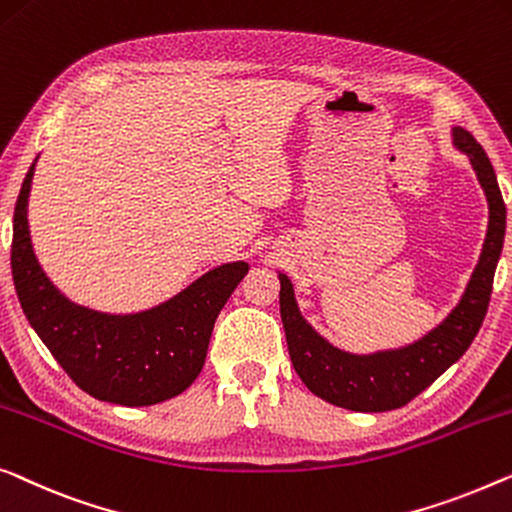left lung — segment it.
<instances>
[{
    "mask_svg": "<svg viewBox=\"0 0 512 512\" xmlns=\"http://www.w3.org/2000/svg\"><path fill=\"white\" fill-rule=\"evenodd\" d=\"M453 145L469 157L490 205V221L478 265L462 298L443 321L416 342L374 353H348L318 335L300 314L291 279L279 272V309L288 355L302 383L325 402L348 411L379 413L409 404L462 358L478 335L492 295L494 270L506 235V203L483 147L469 131L453 127Z\"/></svg>",
    "mask_w": 512,
    "mask_h": 512,
    "instance_id": "1",
    "label": "left lung"
}]
</instances>
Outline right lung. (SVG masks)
I'll use <instances>...</instances> for the list:
<instances>
[{"instance_id": "1", "label": "right lung", "mask_w": 512, "mask_h": 512, "mask_svg": "<svg viewBox=\"0 0 512 512\" xmlns=\"http://www.w3.org/2000/svg\"><path fill=\"white\" fill-rule=\"evenodd\" d=\"M36 159L20 187L11 244L13 284L29 325L71 381L101 402L152 406L177 397L201 374L214 321L249 265H217L170 300L136 314L76 305L43 272L29 238Z\"/></svg>"}]
</instances>
